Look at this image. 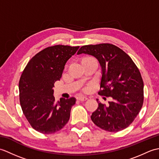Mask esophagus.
<instances>
[{"label": "esophagus", "mask_w": 159, "mask_h": 159, "mask_svg": "<svg viewBox=\"0 0 159 159\" xmlns=\"http://www.w3.org/2000/svg\"><path fill=\"white\" fill-rule=\"evenodd\" d=\"M87 99H88V98H87V97H85V96H79V97H77V100H79V101H81V102H83V101H85Z\"/></svg>", "instance_id": "obj_1"}]
</instances>
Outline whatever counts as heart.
I'll return each mask as SVG.
<instances>
[{
    "mask_svg": "<svg viewBox=\"0 0 159 159\" xmlns=\"http://www.w3.org/2000/svg\"><path fill=\"white\" fill-rule=\"evenodd\" d=\"M91 59H93V58L90 57H84V58L82 59V62L85 61H87V60H91Z\"/></svg>",
    "mask_w": 159,
    "mask_h": 159,
    "instance_id": "heart-1",
    "label": "heart"
}]
</instances>
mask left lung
Returning a JSON list of instances; mask_svg holds the SVG:
<instances>
[{"label": "left lung", "instance_id": "obj_1", "mask_svg": "<svg viewBox=\"0 0 159 159\" xmlns=\"http://www.w3.org/2000/svg\"><path fill=\"white\" fill-rule=\"evenodd\" d=\"M86 54L98 61L102 70L101 96L111 97L109 106L100 102L91 119L109 132L127 128L139 114L143 102V82L139 69L122 50L110 43L87 45L77 54Z\"/></svg>", "mask_w": 159, "mask_h": 159}]
</instances>
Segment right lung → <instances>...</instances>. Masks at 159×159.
<instances>
[{"label":"right lung","instance_id":"right-lung-1","mask_svg":"<svg viewBox=\"0 0 159 159\" xmlns=\"http://www.w3.org/2000/svg\"><path fill=\"white\" fill-rule=\"evenodd\" d=\"M79 46L56 45L48 47L27 63L19 81L20 102L31 126L43 134L60 130L69 121L75 98L56 102L54 83L62 76L67 61Z\"/></svg>","mask_w":159,"mask_h":159}]
</instances>
